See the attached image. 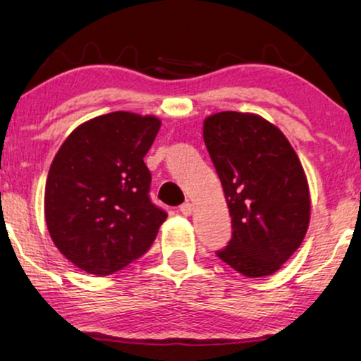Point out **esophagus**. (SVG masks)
<instances>
[{
    "instance_id": "1",
    "label": "esophagus",
    "mask_w": 361,
    "mask_h": 361,
    "mask_svg": "<svg viewBox=\"0 0 361 361\" xmlns=\"http://www.w3.org/2000/svg\"><path fill=\"white\" fill-rule=\"evenodd\" d=\"M179 210H180L182 215L189 216V215H192V212H194V205H192L190 202H185V204H182V205L179 207Z\"/></svg>"
}]
</instances>
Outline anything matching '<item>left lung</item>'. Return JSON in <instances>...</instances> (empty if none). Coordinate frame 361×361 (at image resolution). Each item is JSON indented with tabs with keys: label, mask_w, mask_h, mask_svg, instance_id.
Here are the masks:
<instances>
[{
	"label": "left lung",
	"mask_w": 361,
	"mask_h": 361,
	"mask_svg": "<svg viewBox=\"0 0 361 361\" xmlns=\"http://www.w3.org/2000/svg\"><path fill=\"white\" fill-rule=\"evenodd\" d=\"M204 141L231 216V240L216 256L248 278L276 273L309 226V185L298 154L278 128L251 113L209 116Z\"/></svg>",
	"instance_id": "8db88e82"
}]
</instances>
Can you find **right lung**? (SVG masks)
I'll list each match as a JSON object with an SVG mask.
<instances>
[{
    "mask_svg": "<svg viewBox=\"0 0 361 361\" xmlns=\"http://www.w3.org/2000/svg\"><path fill=\"white\" fill-rule=\"evenodd\" d=\"M161 121L115 111L71 133L46 182V224L66 258L90 274L106 276L141 258L166 220L152 204L145 156Z\"/></svg>",
    "mask_w": 361,
    "mask_h": 361,
    "instance_id": "add662e5",
    "label": "right lung"
}]
</instances>
